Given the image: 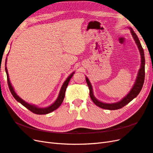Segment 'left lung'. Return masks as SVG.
Instances as JSON below:
<instances>
[{
  "instance_id": "1",
  "label": "left lung",
  "mask_w": 153,
  "mask_h": 153,
  "mask_svg": "<svg viewBox=\"0 0 153 153\" xmlns=\"http://www.w3.org/2000/svg\"><path fill=\"white\" fill-rule=\"evenodd\" d=\"M129 29L130 30V32L132 33V36L133 37L135 41L137 47H138V49L141 55V66H140V69H139L138 73H137V76L136 79L135 83L134 84L132 88L131 89V90L129 91L128 94L126 95L123 99H121L120 102H115V103H110V104L100 102L95 97V96L94 95V92H93L92 85L90 83V82H89V79H88V77H85V80H86V82L88 84V85L89 89V95H90V97L92 100V101L94 102L97 106L101 108L102 109L115 110L124 107L130 101H132L134 99L136 98L137 95L140 94V92L143 87L144 80H145V64L144 51L142 47H141L140 40L138 38H137V35L136 34V33L134 32L132 28H129Z\"/></svg>"
}]
</instances>
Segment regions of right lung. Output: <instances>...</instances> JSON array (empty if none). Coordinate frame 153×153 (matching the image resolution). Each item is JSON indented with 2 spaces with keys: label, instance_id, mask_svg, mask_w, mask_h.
I'll list each match as a JSON object with an SVG mask.
<instances>
[{
  "label": "right lung",
  "instance_id": "obj_1",
  "mask_svg": "<svg viewBox=\"0 0 153 153\" xmlns=\"http://www.w3.org/2000/svg\"><path fill=\"white\" fill-rule=\"evenodd\" d=\"M6 59H7V58H6ZM6 63H5V70H6V74H7V80H8V84L9 89H10L11 93H12V94L13 96V97L16 99L17 101H18L19 102H20L22 105H23L25 107L27 108L28 110H29L30 111H31L32 112L36 114H39V115H44V114H47L48 113H51V112H52V111H53L54 110H56L58 108L62 105L63 100H64V97H65V93L66 88H67V87H68L69 81H70L71 79V77L73 76V74H74V72H73V73L71 74L68 77V79H67L64 82V83L63 84L62 86L60 89V91H59V94L58 95V98H57L56 100V101L53 104H52L51 106H48V107L39 108V107L33 105H30L29 103L25 102L24 100H23L21 98H20L17 95L16 91H14V89L12 85V84H11L10 81V79H9L8 70H7V68H6Z\"/></svg>",
  "mask_w": 153,
  "mask_h": 153
}]
</instances>
